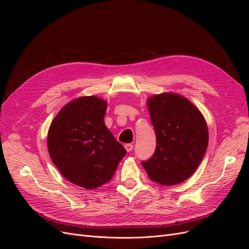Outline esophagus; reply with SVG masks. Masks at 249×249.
Wrapping results in <instances>:
<instances>
[{
  "label": "esophagus",
  "mask_w": 249,
  "mask_h": 249,
  "mask_svg": "<svg viewBox=\"0 0 249 249\" xmlns=\"http://www.w3.org/2000/svg\"><path fill=\"white\" fill-rule=\"evenodd\" d=\"M124 148L126 149V152H132L134 145L131 144V143H126V144H124Z\"/></svg>",
  "instance_id": "1"
}]
</instances>
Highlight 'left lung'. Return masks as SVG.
<instances>
[{
	"mask_svg": "<svg viewBox=\"0 0 249 249\" xmlns=\"http://www.w3.org/2000/svg\"><path fill=\"white\" fill-rule=\"evenodd\" d=\"M147 107L156 133L154 155L141 164L154 182L173 186L196 170L208 147V126L200 111L186 97L161 93Z\"/></svg>",
	"mask_w": 249,
	"mask_h": 249,
	"instance_id": "obj_1",
	"label": "left lung"
}]
</instances>
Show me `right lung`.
<instances>
[{"instance_id": "1", "label": "right lung", "mask_w": 249, "mask_h": 249, "mask_svg": "<svg viewBox=\"0 0 249 249\" xmlns=\"http://www.w3.org/2000/svg\"><path fill=\"white\" fill-rule=\"evenodd\" d=\"M107 103L82 96L53 120L48 134L52 161L71 183L94 189L108 183L126 150L104 123Z\"/></svg>"}]
</instances>
